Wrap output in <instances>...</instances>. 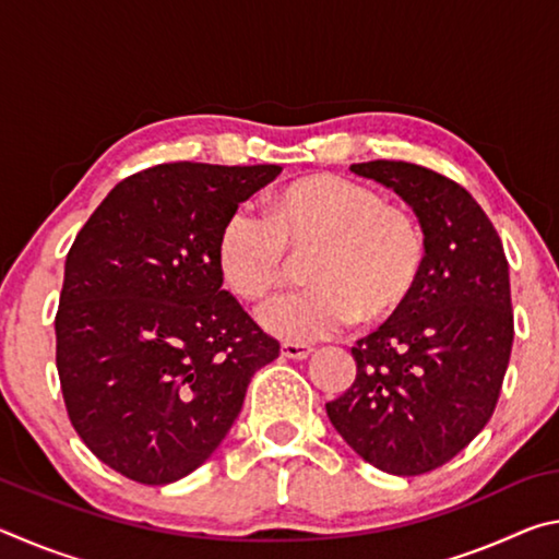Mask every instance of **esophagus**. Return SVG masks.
<instances>
[{
  "label": "esophagus",
  "mask_w": 559,
  "mask_h": 559,
  "mask_svg": "<svg viewBox=\"0 0 559 559\" xmlns=\"http://www.w3.org/2000/svg\"><path fill=\"white\" fill-rule=\"evenodd\" d=\"M313 353V347L310 345H302V343H283L281 347V355L288 357V359H306Z\"/></svg>",
  "instance_id": "1"
}]
</instances>
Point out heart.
<instances>
[{
    "label": "heart",
    "mask_w": 559,
    "mask_h": 559,
    "mask_svg": "<svg viewBox=\"0 0 559 559\" xmlns=\"http://www.w3.org/2000/svg\"><path fill=\"white\" fill-rule=\"evenodd\" d=\"M288 246H318L306 271L313 286L266 302L259 320L290 343L333 337L359 316L367 323L394 316L427 261V239L412 214L337 175L293 182L273 197L271 216L236 206L219 231L216 261L236 296L261 300L286 278Z\"/></svg>",
    "instance_id": "b5f03b06"
}]
</instances>
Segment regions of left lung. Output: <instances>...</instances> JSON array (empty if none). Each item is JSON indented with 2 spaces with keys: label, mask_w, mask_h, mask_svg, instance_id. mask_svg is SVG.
I'll return each instance as SVG.
<instances>
[{
  "label": "left lung",
  "mask_w": 559,
  "mask_h": 559,
  "mask_svg": "<svg viewBox=\"0 0 559 559\" xmlns=\"http://www.w3.org/2000/svg\"><path fill=\"white\" fill-rule=\"evenodd\" d=\"M349 169L412 206L427 261L412 298L357 340L355 382L325 409L374 468L421 476L466 449L493 416L513 347L508 259L486 212L453 179L394 159Z\"/></svg>",
  "instance_id": "8db88e82"
}]
</instances>
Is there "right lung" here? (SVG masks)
<instances>
[{"mask_svg":"<svg viewBox=\"0 0 559 559\" xmlns=\"http://www.w3.org/2000/svg\"><path fill=\"white\" fill-rule=\"evenodd\" d=\"M278 165L169 163L110 189L66 257L56 367L73 429L130 480L165 486L212 456L246 386L278 357L216 261L236 206Z\"/></svg>","mask_w":559,"mask_h":559,"instance_id":"add662e5","label":"right lung"}]
</instances>
